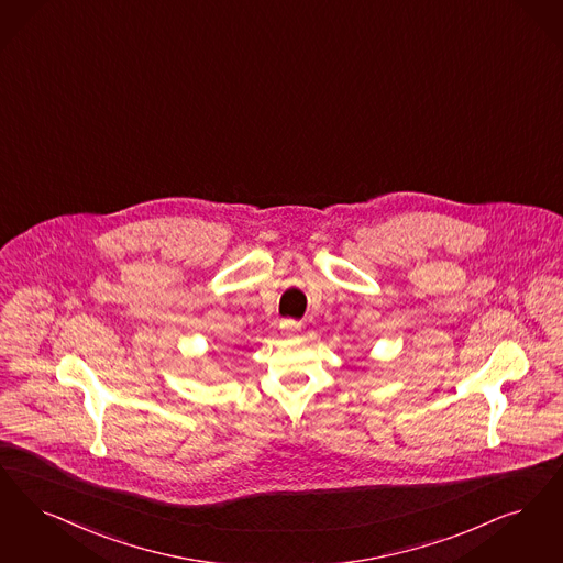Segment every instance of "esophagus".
<instances>
[{
	"label": "esophagus",
	"instance_id": "34e87169",
	"mask_svg": "<svg viewBox=\"0 0 563 563\" xmlns=\"http://www.w3.org/2000/svg\"><path fill=\"white\" fill-rule=\"evenodd\" d=\"M280 329H283L285 333H289V335H295V333L301 329V322H297V320H292V318H287V320L280 322Z\"/></svg>",
	"mask_w": 563,
	"mask_h": 563
}]
</instances>
